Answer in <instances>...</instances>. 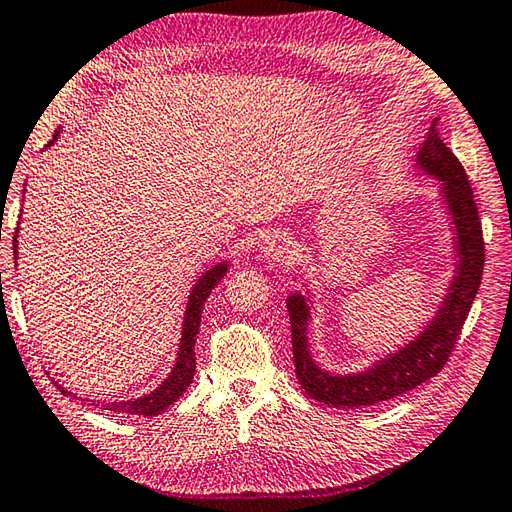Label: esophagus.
I'll use <instances>...</instances> for the list:
<instances>
[{
	"mask_svg": "<svg viewBox=\"0 0 512 512\" xmlns=\"http://www.w3.org/2000/svg\"><path fill=\"white\" fill-rule=\"evenodd\" d=\"M298 241L289 232H277V235L268 237L262 248L264 259L268 264H291L298 255Z\"/></svg>",
	"mask_w": 512,
	"mask_h": 512,
	"instance_id": "obj_1",
	"label": "esophagus"
}]
</instances>
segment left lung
Segmentation results:
<instances>
[{
	"label": "left lung",
	"instance_id": "obj_1",
	"mask_svg": "<svg viewBox=\"0 0 512 512\" xmlns=\"http://www.w3.org/2000/svg\"><path fill=\"white\" fill-rule=\"evenodd\" d=\"M436 121L427 133V140L420 146L415 169L422 176L436 178L440 183V201L452 223L454 237L452 248L456 253L454 275L447 284V293L440 300L436 314L427 320L418 336L372 361L368 368L359 372H329L314 359L309 343L311 311L314 296L293 291L287 298L291 318V343L293 363L300 386L311 400L323 402L336 409H361V406L379 404L406 391H413L424 381L436 377L454 350V343L470 314L476 291H479L483 275V235L479 210H476L474 194L467 180L463 164L440 140Z\"/></svg>",
	"mask_w": 512,
	"mask_h": 512
}]
</instances>
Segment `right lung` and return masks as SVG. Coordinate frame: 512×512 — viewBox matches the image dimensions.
<instances>
[{
	"label": "right lung",
	"instance_id": "right-lung-1",
	"mask_svg": "<svg viewBox=\"0 0 512 512\" xmlns=\"http://www.w3.org/2000/svg\"><path fill=\"white\" fill-rule=\"evenodd\" d=\"M58 135H60V128L56 131L51 144L58 140ZM15 241H17V232H15ZM15 259H17V244H15ZM228 266H230L228 262H219V264H214L212 268H207V271L196 280L192 291H189L185 318H183V332H180L178 354H176V361H173V368L167 375V379H164L162 384L155 388V391L137 397V400H124V402H97V400H92V406H103V409L110 411V413L144 415V418H146V415H160L162 411H167L173 402L180 400V395H183L189 388V384L194 381V372H196L194 345H196L198 329H201L203 307H205L207 298H210L212 289L221 282V277L228 273ZM54 384H56V381H54ZM58 388H60V393L72 395L69 391H65L63 386H58Z\"/></svg>",
	"mask_w": 512,
	"mask_h": 512
}]
</instances>
